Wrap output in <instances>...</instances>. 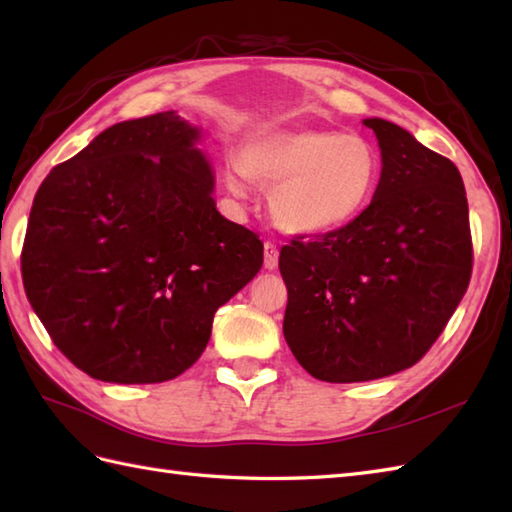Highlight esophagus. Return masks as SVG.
Wrapping results in <instances>:
<instances>
[{
    "label": "esophagus",
    "mask_w": 512,
    "mask_h": 512,
    "mask_svg": "<svg viewBox=\"0 0 512 512\" xmlns=\"http://www.w3.org/2000/svg\"><path fill=\"white\" fill-rule=\"evenodd\" d=\"M279 264V250L273 242L264 244V268L266 270H275Z\"/></svg>",
    "instance_id": "1"
}]
</instances>
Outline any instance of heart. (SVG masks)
I'll use <instances>...</instances> for the list:
<instances>
[{"mask_svg":"<svg viewBox=\"0 0 512 512\" xmlns=\"http://www.w3.org/2000/svg\"><path fill=\"white\" fill-rule=\"evenodd\" d=\"M273 187L270 215L290 235H328L350 226L374 200L380 156L367 138L328 127L264 129L224 165L226 189Z\"/></svg>","mask_w":512,"mask_h":512,"instance_id":"1","label":"heart"}]
</instances>
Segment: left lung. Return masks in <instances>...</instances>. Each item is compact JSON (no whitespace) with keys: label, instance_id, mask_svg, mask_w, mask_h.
I'll return each mask as SVG.
<instances>
[{"label":"left lung","instance_id":"8db88e82","mask_svg":"<svg viewBox=\"0 0 512 512\" xmlns=\"http://www.w3.org/2000/svg\"><path fill=\"white\" fill-rule=\"evenodd\" d=\"M380 180L363 215L317 239H292L279 270L284 336L325 383H363L416 365L469 288V202L458 167L385 118H365Z\"/></svg>","mask_w":512,"mask_h":512}]
</instances>
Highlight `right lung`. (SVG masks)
I'll list each match as a JSON object with an SVG mask.
<instances>
[{"mask_svg":"<svg viewBox=\"0 0 512 512\" xmlns=\"http://www.w3.org/2000/svg\"><path fill=\"white\" fill-rule=\"evenodd\" d=\"M202 129L178 112L123 121L41 182L21 275L54 345L96 380L165 383L211 339L215 312L264 264L217 211Z\"/></svg>","mask_w":512,"mask_h":512,"instance_id":"obj_1","label":"right lung"}]
</instances>
